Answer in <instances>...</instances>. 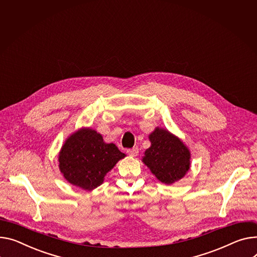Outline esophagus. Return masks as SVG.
Masks as SVG:
<instances>
[{
	"mask_svg": "<svg viewBox=\"0 0 257 257\" xmlns=\"http://www.w3.org/2000/svg\"><path fill=\"white\" fill-rule=\"evenodd\" d=\"M128 155L131 157H136L139 155V148H133V149H129L127 150Z\"/></svg>",
	"mask_w": 257,
	"mask_h": 257,
	"instance_id": "obj_1",
	"label": "esophagus"
}]
</instances>
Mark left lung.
Wrapping results in <instances>:
<instances>
[{
  "instance_id": "8db88e82",
  "label": "left lung",
  "mask_w": 257,
  "mask_h": 257,
  "mask_svg": "<svg viewBox=\"0 0 257 257\" xmlns=\"http://www.w3.org/2000/svg\"><path fill=\"white\" fill-rule=\"evenodd\" d=\"M151 147L143 162L161 183L172 185L183 179L191 166V153L181 139L167 129L156 127L150 135Z\"/></svg>"
}]
</instances>
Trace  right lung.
Segmentation results:
<instances>
[{"mask_svg": "<svg viewBox=\"0 0 257 257\" xmlns=\"http://www.w3.org/2000/svg\"><path fill=\"white\" fill-rule=\"evenodd\" d=\"M126 155L110 143L104 142L92 128H80L66 139L59 153V168L71 185L92 191Z\"/></svg>", "mask_w": 257, "mask_h": 257, "instance_id": "add662e5", "label": "right lung"}]
</instances>
